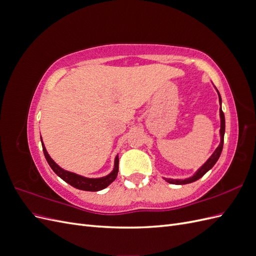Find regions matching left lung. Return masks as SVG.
<instances>
[{
	"mask_svg": "<svg viewBox=\"0 0 256 256\" xmlns=\"http://www.w3.org/2000/svg\"><path fill=\"white\" fill-rule=\"evenodd\" d=\"M219 100H220V104H221V97H220V94H219ZM220 118H221V129H220V134H221V142H220V145L218 146V148H216L214 150V152L212 154V157L209 158L206 164L200 166L198 168V171L193 175L192 177L188 178V180H168V178H166V180L170 184H190V182H196L198 180H200V177L204 176L209 170H210L214 164L216 162L218 161L220 154H221V152H222V148H223V142H224V131H226V118H224V113L223 111L221 110L220 108Z\"/></svg>",
	"mask_w": 256,
	"mask_h": 256,
	"instance_id": "1",
	"label": "left lung"
}]
</instances>
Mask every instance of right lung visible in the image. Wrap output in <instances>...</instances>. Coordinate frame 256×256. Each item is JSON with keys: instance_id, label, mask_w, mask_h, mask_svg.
<instances>
[{"instance_id": "add662e5", "label": "right lung", "mask_w": 256, "mask_h": 256, "mask_svg": "<svg viewBox=\"0 0 256 256\" xmlns=\"http://www.w3.org/2000/svg\"><path fill=\"white\" fill-rule=\"evenodd\" d=\"M42 150H44L46 159H47L48 164L54 171V173H56L58 176H60L64 182H66L67 184L72 186V187H74L76 189L84 190V191L102 190L115 180V178H116V176H118V157L115 158V166H114V170L111 174H109L106 177H102V178H85L80 175H76L74 173L65 171V170L60 168L49 156V154L47 152V150H46V147H44V143H42Z\"/></svg>"}]
</instances>
